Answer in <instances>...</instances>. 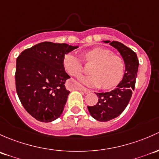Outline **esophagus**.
<instances>
[{
  "label": "esophagus",
  "mask_w": 159,
  "mask_h": 159,
  "mask_svg": "<svg viewBox=\"0 0 159 159\" xmlns=\"http://www.w3.org/2000/svg\"><path fill=\"white\" fill-rule=\"evenodd\" d=\"M76 89H79V90H81V91H83L85 93H90L91 90H89V89H86V88L83 87V86H78V87H76Z\"/></svg>",
  "instance_id": "obj_1"
}]
</instances>
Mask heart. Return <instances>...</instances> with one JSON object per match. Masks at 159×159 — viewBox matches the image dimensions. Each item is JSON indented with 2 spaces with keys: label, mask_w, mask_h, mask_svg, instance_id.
Wrapping results in <instances>:
<instances>
[{
  "label": "heart",
  "mask_w": 159,
  "mask_h": 159,
  "mask_svg": "<svg viewBox=\"0 0 159 159\" xmlns=\"http://www.w3.org/2000/svg\"><path fill=\"white\" fill-rule=\"evenodd\" d=\"M83 60L86 63H94L90 70L92 74L80 78L81 83L86 86L112 89L123 79L126 67L125 60L110 50L96 47L85 52ZM63 65L66 72L73 76H80L83 72V60L73 53L64 56Z\"/></svg>",
  "instance_id": "obj_1"
}]
</instances>
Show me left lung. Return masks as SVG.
<instances>
[{
  "label": "left lung",
  "mask_w": 159,
  "mask_h": 159,
  "mask_svg": "<svg viewBox=\"0 0 159 159\" xmlns=\"http://www.w3.org/2000/svg\"><path fill=\"white\" fill-rule=\"evenodd\" d=\"M111 46L117 49L125 62V73L117 88L107 93H96L98 102L95 106H88L89 113L96 120L107 122L117 117L125 110L135 89V80L139 63L136 53L118 41L109 42Z\"/></svg>",
  "instance_id": "obj_1"
}]
</instances>
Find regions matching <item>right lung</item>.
Masks as SVG:
<instances>
[{
  "instance_id": "obj_1",
  "label": "right lung",
  "mask_w": 159,
  "mask_h": 159,
  "mask_svg": "<svg viewBox=\"0 0 159 159\" xmlns=\"http://www.w3.org/2000/svg\"><path fill=\"white\" fill-rule=\"evenodd\" d=\"M66 43L42 42L26 49L17 58L16 91L24 109L37 120L50 122L62 114L70 91L64 56L75 50Z\"/></svg>"
}]
</instances>
